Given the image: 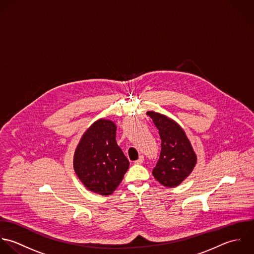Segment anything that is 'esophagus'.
Masks as SVG:
<instances>
[{
  "label": "esophagus",
  "instance_id": "34e87169",
  "mask_svg": "<svg viewBox=\"0 0 254 254\" xmlns=\"http://www.w3.org/2000/svg\"><path fill=\"white\" fill-rule=\"evenodd\" d=\"M143 161H144V157L141 155V156H139V158H138L136 161H134V164H136V165H141V164L143 163Z\"/></svg>",
  "mask_w": 254,
  "mask_h": 254
}]
</instances>
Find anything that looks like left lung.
I'll use <instances>...</instances> for the list:
<instances>
[{"label":"left lung","mask_w":254,"mask_h":254,"mask_svg":"<svg viewBox=\"0 0 254 254\" xmlns=\"http://www.w3.org/2000/svg\"><path fill=\"white\" fill-rule=\"evenodd\" d=\"M147 115L161 138V153L153 176L164 187H178L192 172L197 159L195 152L185 130L175 121L153 111Z\"/></svg>","instance_id":"8db88e82"}]
</instances>
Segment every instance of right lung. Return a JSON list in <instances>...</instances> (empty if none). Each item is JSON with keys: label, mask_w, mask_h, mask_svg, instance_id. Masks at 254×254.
Returning <instances> with one entry per match:
<instances>
[{"label": "right lung", "mask_w": 254, "mask_h": 254, "mask_svg": "<svg viewBox=\"0 0 254 254\" xmlns=\"http://www.w3.org/2000/svg\"><path fill=\"white\" fill-rule=\"evenodd\" d=\"M116 125L100 119L83 133L73 157V169L92 192L110 195L119 187L129 162L116 141Z\"/></svg>", "instance_id": "add662e5"}]
</instances>
